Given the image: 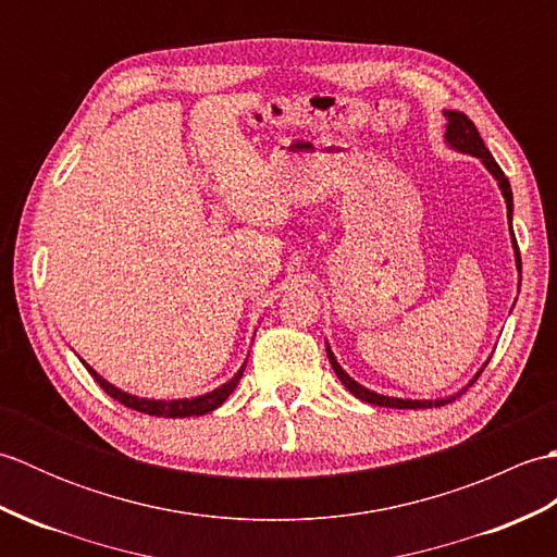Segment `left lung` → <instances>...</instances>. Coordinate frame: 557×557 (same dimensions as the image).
Segmentation results:
<instances>
[{
    "label": "left lung",
    "instance_id": "1",
    "mask_svg": "<svg viewBox=\"0 0 557 557\" xmlns=\"http://www.w3.org/2000/svg\"><path fill=\"white\" fill-rule=\"evenodd\" d=\"M445 120H447V132H445L447 144L457 148V150H461V152H469V156L481 158V162L486 164L488 172L495 176V180H498V186H500V191L505 196V203H507V218H510V227H512V188H510V182H507V176L500 170V164L493 160L491 150L486 148V144H483V138L479 136V128L474 126V122H471L465 112L447 110ZM512 244H515V253H517V268H519V272H522V258H519V246H517V239H515V232H512ZM327 359H330V363H333V369L342 381V385H345L351 395H357L359 399L369 401V405L393 407V409H429V407H441V405H445V401L455 399V397H449V399H435V401L423 399L421 401V399H397V397L377 395V393H371V389H366L363 385H359L357 381H351V377L345 371H342V366L335 361L330 347H327ZM479 375L481 373H476V377ZM476 377H474V381H476ZM474 381H471V383H474Z\"/></svg>",
    "mask_w": 557,
    "mask_h": 557
}]
</instances>
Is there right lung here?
Masks as SVG:
<instances>
[{
	"label": "right lung",
	"mask_w": 557,
	"mask_h": 557,
	"mask_svg": "<svg viewBox=\"0 0 557 557\" xmlns=\"http://www.w3.org/2000/svg\"><path fill=\"white\" fill-rule=\"evenodd\" d=\"M86 369H88V373H90L92 377H96V383L104 389V393H108L110 397H114L116 401H122L124 407H128V409H136V411H144V413H150V417L184 419V417H203V413H208V411H212V409H218V407L222 405V401L227 399V397L234 393V387L239 385L242 375H244V369H246V363L242 366L239 373H236L230 383H224L222 387L212 389V393H208V395H200V397H194V399H172V401H162V399H140V397H134V395H128V393H124V389L114 387L112 383L104 381V377H102V375H98L96 371H92L88 363H86Z\"/></svg>",
	"instance_id": "right-lung-1"
}]
</instances>
